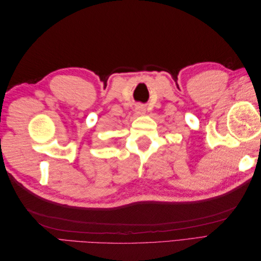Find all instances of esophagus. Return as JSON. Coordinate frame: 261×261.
Instances as JSON below:
<instances>
[{"label": "esophagus", "instance_id": "1", "mask_svg": "<svg viewBox=\"0 0 261 261\" xmlns=\"http://www.w3.org/2000/svg\"><path fill=\"white\" fill-rule=\"evenodd\" d=\"M145 112H146V109H145L144 106H137L136 107V113L138 115H144Z\"/></svg>", "mask_w": 261, "mask_h": 261}]
</instances>
